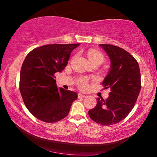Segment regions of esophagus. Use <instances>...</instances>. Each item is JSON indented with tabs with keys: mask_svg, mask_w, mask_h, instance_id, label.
I'll return each mask as SVG.
<instances>
[{
	"mask_svg": "<svg viewBox=\"0 0 157 157\" xmlns=\"http://www.w3.org/2000/svg\"><path fill=\"white\" fill-rule=\"evenodd\" d=\"M85 97H86V95L82 94H78V98H85Z\"/></svg>",
	"mask_w": 157,
	"mask_h": 157,
	"instance_id": "esophagus-1",
	"label": "esophagus"
}]
</instances>
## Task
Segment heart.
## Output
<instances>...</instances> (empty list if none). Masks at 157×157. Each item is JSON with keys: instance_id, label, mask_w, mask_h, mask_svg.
Segmentation results:
<instances>
[{"instance_id": "obj_1", "label": "heart", "mask_w": 157, "mask_h": 157, "mask_svg": "<svg viewBox=\"0 0 157 157\" xmlns=\"http://www.w3.org/2000/svg\"><path fill=\"white\" fill-rule=\"evenodd\" d=\"M88 58L91 63L98 62L100 63V64L104 61V56H103L102 53L98 51V50L95 49H90L88 51ZM78 86L80 87L81 89H85L86 88L88 83H87V79L86 78H81L78 80Z\"/></svg>"}]
</instances>
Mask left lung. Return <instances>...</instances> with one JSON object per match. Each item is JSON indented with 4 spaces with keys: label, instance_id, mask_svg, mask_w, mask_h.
<instances>
[{
    "label": "left lung",
    "instance_id": "1",
    "mask_svg": "<svg viewBox=\"0 0 157 157\" xmlns=\"http://www.w3.org/2000/svg\"><path fill=\"white\" fill-rule=\"evenodd\" d=\"M109 57L111 66L102 84L110 88L107 100L97 98V105L89 111L95 123L111 125L128 116L139 97L141 87L139 63L126 50L111 44H100Z\"/></svg>",
    "mask_w": 157,
    "mask_h": 157
}]
</instances>
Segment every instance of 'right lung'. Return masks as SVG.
Instances as JSON below:
<instances>
[{
    "mask_svg": "<svg viewBox=\"0 0 157 157\" xmlns=\"http://www.w3.org/2000/svg\"><path fill=\"white\" fill-rule=\"evenodd\" d=\"M79 44L45 45L26 56L21 69L19 89L25 107L39 120H62L78 98L75 92L57 88L55 74L64 69L71 52Z\"/></svg>",
    "mask_w": 157,
    "mask_h": 157,
    "instance_id": "right-lung-1",
    "label": "right lung"
}]
</instances>
